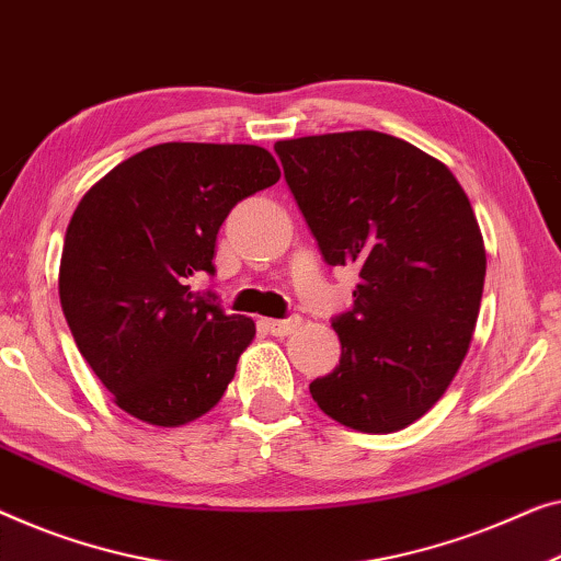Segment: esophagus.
Segmentation results:
<instances>
[{"label": "esophagus", "instance_id": "obj_1", "mask_svg": "<svg viewBox=\"0 0 561 561\" xmlns=\"http://www.w3.org/2000/svg\"><path fill=\"white\" fill-rule=\"evenodd\" d=\"M263 327H265V331H271L273 336H288L300 327V316L294 313V316H288V319H265Z\"/></svg>", "mask_w": 561, "mask_h": 561}]
</instances>
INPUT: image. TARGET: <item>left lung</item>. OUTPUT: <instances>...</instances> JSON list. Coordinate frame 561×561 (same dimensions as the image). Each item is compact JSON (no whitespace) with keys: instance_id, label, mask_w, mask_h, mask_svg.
I'll return each mask as SVG.
<instances>
[{"instance_id":"8db88e82","label":"left lung","mask_w":561,"mask_h":561,"mask_svg":"<svg viewBox=\"0 0 561 561\" xmlns=\"http://www.w3.org/2000/svg\"><path fill=\"white\" fill-rule=\"evenodd\" d=\"M321 257L354 265V306L331 319L334 371L308 389L359 433L420 420L456 377L473 339L485 248L450 169L379 131L275 144Z\"/></svg>"}]
</instances>
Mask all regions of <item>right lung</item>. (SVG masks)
I'll return each mask as SVG.
<instances>
[{
  "instance_id": "add662e5",
  "label": "right lung",
  "mask_w": 561,
  "mask_h": 561,
  "mask_svg": "<svg viewBox=\"0 0 561 561\" xmlns=\"http://www.w3.org/2000/svg\"><path fill=\"white\" fill-rule=\"evenodd\" d=\"M280 180L248 144H159L111 169L65 232L60 306L80 354L128 415L184 425L222 400L255 336L248 316L194 294L215 275L230 209Z\"/></svg>"
}]
</instances>
